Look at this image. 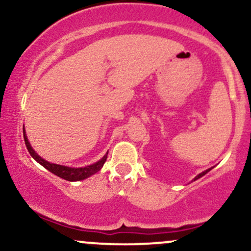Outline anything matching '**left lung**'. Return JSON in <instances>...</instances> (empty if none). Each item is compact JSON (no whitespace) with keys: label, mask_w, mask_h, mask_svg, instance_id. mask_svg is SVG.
Wrapping results in <instances>:
<instances>
[{"label":"left lung","mask_w":251,"mask_h":251,"mask_svg":"<svg viewBox=\"0 0 251 251\" xmlns=\"http://www.w3.org/2000/svg\"><path fill=\"white\" fill-rule=\"evenodd\" d=\"M210 170H211V169H208V170H206V171L201 172V174H200V175H198V176H197V177H195V179H194V180H196V179H198V178H201V177H203V176H204V175H205V174H208V172L210 171Z\"/></svg>","instance_id":"left-lung-1"}]
</instances>
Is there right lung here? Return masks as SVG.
<instances>
[{"instance_id": "1", "label": "right lung", "mask_w": 251, "mask_h": 251, "mask_svg": "<svg viewBox=\"0 0 251 251\" xmlns=\"http://www.w3.org/2000/svg\"><path fill=\"white\" fill-rule=\"evenodd\" d=\"M24 138H25V146H27L28 152H29L31 157H33L37 163L41 164L43 168H46L48 171H50L51 174H54L55 176H57V177L62 178V179H66V180L77 181V180L85 179V178L87 177H91L92 175L97 174L98 171L101 170L103 164L106 162V159H107V153H106L101 159L99 160V162L92 164V165L85 166V168H68V166H63V165H59V164H53V163L47 162V160H45L43 158L40 157L39 154L35 153V151H34L33 148L30 146L29 142H28V138L25 132V127H24Z\"/></svg>"}]
</instances>
